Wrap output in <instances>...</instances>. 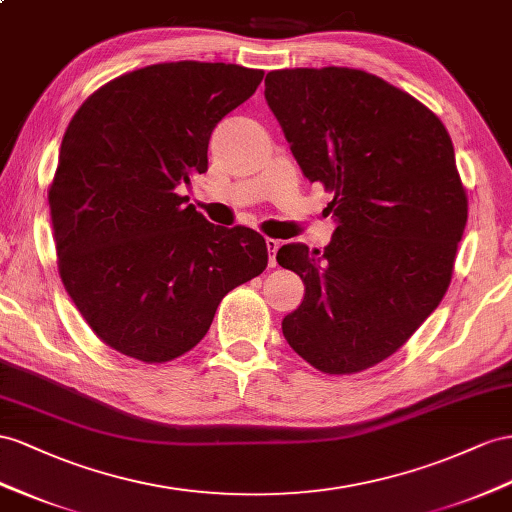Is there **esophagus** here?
I'll list each match as a JSON object with an SVG mask.
<instances>
[{
  "instance_id": "obj_1",
  "label": "esophagus",
  "mask_w": 512,
  "mask_h": 512,
  "mask_svg": "<svg viewBox=\"0 0 512 512\" xmlns=\"http://www.w3.org/2000/svg\"><path fill=\"white\" fill-rule=\"evenodd\" d=\"M266 246H268V253H270L268 264H270V268H274V266H277V251H279L281 242L274 240V238H266Z\"/></svg>"
}]
</instances>
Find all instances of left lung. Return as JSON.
<instances>
[{"mask_svg":"<svg viewBox=\"0 0 512 512\" xmlns=\"http://www.w3.org/2000/svg\"><path fill=\"white\" fill-rule=\"evenodd\" d=\"M266 101L303 175L333 192L335 233L277 261L305 281L283 335L326 374L393 355L448 290L467 222L452 138L409 93L372 73L326 67L266 75Z\"/></svg>","mask_w":512,"mask_h":512,"instance_id":"8db88e82","label":"left lung"}]
</instances>
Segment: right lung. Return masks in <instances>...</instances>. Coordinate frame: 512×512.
Segmentation results:
<instances>
[{"label":"right lung","mask_w":512,"mask_h":512,"mask_svg":"<svg viewBox=\"0 0 512 512\" xmlns=\"http://www.w3.org/2000/svg\"><path fill=\"white\" fill-rule=\"evenodd\" d=\"M261 80L225 62L151 64L101 86L67 127L49 188L60 277L90 329L127 357H181L225 294L268 266L257 231L212 225L177 194Z\"/></svg>","instance_id":"right-lung-1"}]
</instances>
